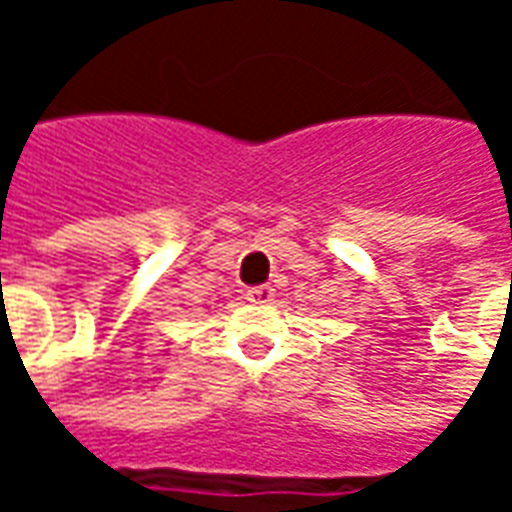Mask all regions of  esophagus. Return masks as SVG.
Listing matches in <instances>:
<instances>
[{
  "mask_svg": "<svg viewBox=\"0 0 512 512\" xmlns=\"http://www.w3.org/2000/svg\"><path fill=\"white\" fill-rule=\"evenodd\" d=\"M246 299L252 304H271L274 301V288L271 285H257V288L246 290Z\"/></svg>",
  "mask_w": 512,
  "mask_h": 512,
  "instance_id": "esophagus-1",
  "label": "esophagus"
}]
</instances>
